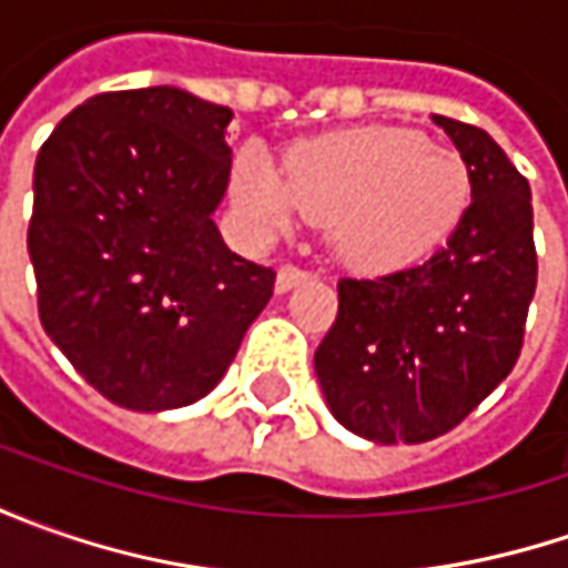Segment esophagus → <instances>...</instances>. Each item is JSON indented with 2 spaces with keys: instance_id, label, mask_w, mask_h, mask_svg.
Wrapping results in <instances>:
<instances>
[{
  "instance_id": "1",
  "label": "esophagus",
  "mask_w": 568,
  "mask_h": 568,
  "mask_svg": "<svg viewBox=\"0 0 568 568\" xmlns=\"http://www.w3.org/2000/svg\"><path fill=\"white\" fill-rule=\"evenodd\" d=\"M306 277H310V272H303L296 265H281L277 268V281H274V291L277 294H287V291H294L296 284H303Z\"/></svg>"
}]
</instances>
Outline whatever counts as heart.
Returning <instances> with one entry per match:
<instances>
[{
    "mask_svg": "<svg viewBox=\"0 0 568 568\" xmlns=\"http://www.w3.org/2000/svg\"><path fill=\"white\" fill-rule=\"evenodd\" d=\"M233 199L262 233L306 214L328 224L341 262L385 272L446 243L468 211L470 180L452 148L414 129L366 125L300 144L284 173L262 151H240Z\"/></svg>",
    "mask_w": 568,
    "mask_h": 568,
    "instance_id": "1",
    "label": "heart"
}]
</instances>
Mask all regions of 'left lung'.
<instances>
[{
  "label": "left lung",
  "mask_w": 568,
  "mask_h": 568,
  "mask_svg": "<svg viewBox=\"0 0 568 568\" xmlns=\"http://www.w3.org/2000/svg\"><path fill=\"white\" fill-rule=\"evenodd\" d=\"M468 166L470 205L424 265L341 277L316 376L341 426L369 443H429L458 426L521 354L537 287L528 180L490 135L433 116Z\"/></svg>",
  "instance_id": "1"
}]
</instances>
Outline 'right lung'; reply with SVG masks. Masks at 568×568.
Here are the masks:
<instances>
[{"mask_svg": "<svg viewBox=\"0 0 568 568\" xmlns=\"http://www.w3.org/2000/svg\"><path fill=\"white\" fill-rule=\"evenodd\" d=\"M233 110L180 88L84 100L33 166L28 252L43 332L129 410H173L224 379L274 272L211 221Z\"/></svg>", "mask_w": 568, "mask_h": 568, "instance_id": "right-lung-1", "label": "right lung"}]
</instances>
